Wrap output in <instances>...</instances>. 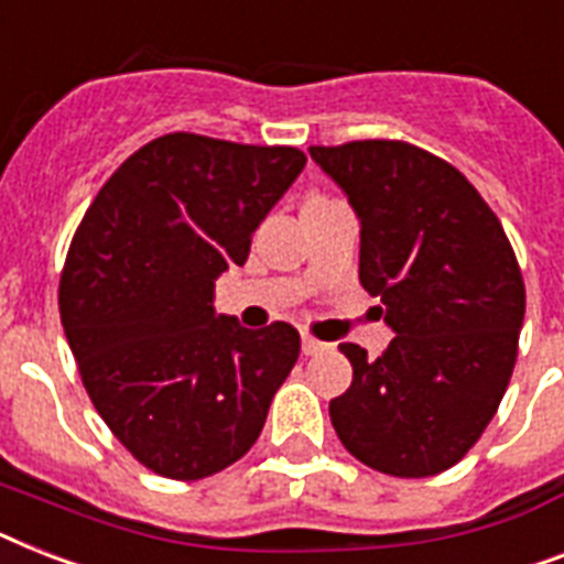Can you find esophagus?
<instances>
[{
  "mask_svg": "<svg viewBox=\"0 0 564 564\" xmlns=\"http://www.w3.org/2000/svg\"><path fill=\"white\" fill-rule=\"evenodd\" d=\"M301 350H304V356H322V354H329L333 345H329V341H318V338L313 336H304L301 338Z\"/></svg>",
  "mask_w": 564,
  "mask_h": 564,
  "instance_id": "34e87169",
  "label": "esophagus"
}]
</instances>
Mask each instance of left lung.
I'll use <instances>...</instances> for the list:
<instances>
[{"label": "left lung", "mask_w": 564, "mask_h": 564, "mask_svg": "<svg viewBox=\"0 0 564 564\" xmlns=\"http://www.w3.org/2000/svg\"><path fill=\"white\" fill-rule=\"evenodd\" d=\"M359 219V281L397 333L329 400L338 441L370 469L429 478L475 446L510 386L524 281L505 228L466 176L402 141L310 148Z\"/></svg>", "instance_id": "obj_1"}]
</instances>
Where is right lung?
Returning <instances> with one entry per match:
<instances>
[{"label":"right lung","instance_id":"add662e5","mask_svg":"<svg viewBox=\"0 0 564 564\" xmlns=\"http://www.w3.org/2000/svg\"><path fill=\"white\" fill-rule=\"evenodd\" d=\"M295 148L171 132L100 187L59 278V318L104 423L141 464L199 480L240 460L301 336L217 313L214 286L304 171Z\"/></svg>","mask_w":564,"mask_h":564}]
</instances>
